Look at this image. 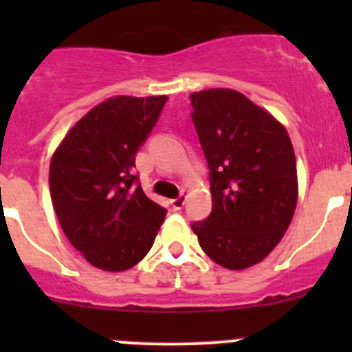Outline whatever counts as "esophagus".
<instances>
[{"label":"esophagus","mask_w":352,"mask_h":352,"mask_svg":"<svg viewBox=\"0 0 352 352\" xmlns=\"http://www.w3.org/2000/svg\"><path fill=\"white\" fill-rule=\"evenodd\" d=\"M184 204H186V196H179L177 199H172V201H170V206H172L175 211H180V209L184 208Z\"/></svg>","instance_id":"esophagus-1"}]
</instances>
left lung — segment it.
<instances>
[{"instance_id":"obj_1","label":"left lung","mask_w":352,"mask_h":352,"mask_svg":"<svg viewBox=\"0 0 352 352\" xmlns=\"http://www.w3.org/2000/svg\"><path fill=\"white\" fill-rule=\"evenodd\" d=\"M192 120L211 170L212 211L192 232L211 261L242 271L285 236L298 202L296 158L286 127L230 88L190 94Z\"/></svg>"}]
</instances>
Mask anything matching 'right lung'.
Segmentation results:
<instances>
[{"instance_id":"obj_1","label":"right lung","mask_w":352,"mask_h":352,"mask_svg":"<svg viewBox=\"0 0 352 352\" xmlns=\"http://www.w3.org/2000/svg\"><path fill=\"white\" fill-rule=\"evenodd\" d=\"M165 95H117L66 133L49 166L52 206L63 232L94 267L122 272L153 247L166 209L134 186L138 148L153 129Z\"/></svg>"}]
</instances>
